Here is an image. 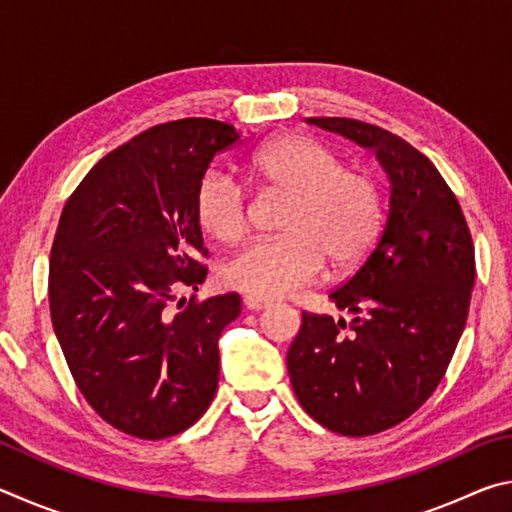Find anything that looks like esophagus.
<instances>
[{"label": "esophagus", "instance_id": "obj_1", "mask_svg": "<svg viewBox=\"0 0 512 512\" xmlns=\"http://www.w3.org/2000/svg\"><path fill=\"white\" fill-rule=\"evenodd\" d=\"M244 307H246L248 311H262V309L268 307V300L255 298V296H246V298H244Z\"/></svg>", "mask_w": 512, "mask_h": 512}]
</instances>
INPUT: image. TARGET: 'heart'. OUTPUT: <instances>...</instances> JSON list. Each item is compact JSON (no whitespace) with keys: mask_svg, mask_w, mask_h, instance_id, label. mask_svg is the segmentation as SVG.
I'll list each match as a JSON object with an SVG mask.
<instances>
[{"mask_svg":"<svg viewBox=\"0 0 512 512\" xmlns=\"http://www.w3.org/2000/svg\"><path fill=\"white\" fill-rule=\"evenodd\" d=\"M250 171L266 187L287 194L282 237L259 239L221 268V282L255 298H282L314 280L325 266L348 271L375 248L384 212L375 183L343 169L329 146L305 135H287L262 146ZM196 219L221 244L246 228V201L235 180L210 171L196 189Z\"/></svg>","mask_w":512,"mask_h":512,"instance_id":"1","label":"heart"}]
</instances>
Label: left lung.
Returning <instances> with one entry per match:
<instances>
[{
  "label": "left lung",
  "instance_id": "left-lung-1",
  "mask_svg": "<svg viewBox=\"0 0 512 512\" xmlns=\"http://www.w3.org/2000/svg\"><path fill=\"white\" fill-rule=\"evenodd\" d=\"M375 151L391 180L377 246L329 293L350 325L302 314L287 368L298 402L341 436H370L409 418L436 391L461 339L474 287V246L461 205L429 158L384 128L309 117Z\"/></svg>",
  "mask_w": 512,
  "mask_h": 512
}]
</instances>
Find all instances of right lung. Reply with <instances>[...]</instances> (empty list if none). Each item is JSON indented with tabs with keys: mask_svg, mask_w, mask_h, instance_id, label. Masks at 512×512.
Segmentation results:
<instances>
[{
	"mask_svg": "<svg viewBox=\"0 0 512 512\" xmlns=\"http://www.w3.org/2000/svg\"><path fill=\"white\" fill-rule=\"evenodd\" d=\"M239 137L203 117L153 126L94 164L60 216L51 323L85 400L128 436H176L214 400L219 339L241 298L189 302L178 314L167 302L205 280L194 259L196 189Z\"/></svg>",
	"mask_w": 512,
	"mask_h": 512,
	"instance_id": "1",
	"label": "right lung"
}]
</instances>
